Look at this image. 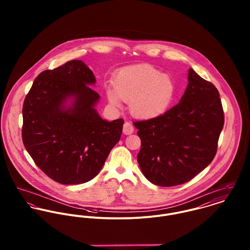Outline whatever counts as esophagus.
Returning <instances> with one entry per match:
<instances>
[{
	"mask_svg": "<svg viewBox=\"0 0 250 250\" xmlns=\"http://www.w3.org/2000/svg\"><path fill=\"white\" fill-rule=\"evenodd\" d=\"M134 132V127L131 123L129 122H125L123 125V133L125 135H131Z\"/></svg>",
	"mask_w": 250,
	"mask_h": 250,
	"instance_id": "obj_1",
	"label": "esophagus"
}]
</instances>
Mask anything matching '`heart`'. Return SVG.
<instances>
[{"mask_svg":"<svg viewBox=\"0 0 250 250\" xmlns=\"http://www.w3.org/2000/svg\"><path fill=\"white\" fill-rule=\"evenodd\" d=\"M113 89L107 88L108 102L120 105V99L129 103L131 113L140 119L155 118L167 111L175 95L173 79L149 66L123 68L113 80Z\"/></svg>","mask_w":250,"mask_h":250,"instance_id":"1","label":"heart"}]
</instances>
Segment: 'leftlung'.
<instances>
[{
  "label": "left lung",
  "instance_id": "8db88e82",
  "mask_svg": "<svg viewBox=\"0 0 250 250\" xmlns=\"http://www.w3.org/2000/svg\"><path fill=\"white\" fill-rule=\"evenodd\" d=\"M180 102L164 114L136 121L142 148L138 162L152 184L173 187L188 182L214 160L224 114L214 84L188 70Z\"/></svg>",
  "mask_w": 250,
  "mask_h": 250
}]
</instances>
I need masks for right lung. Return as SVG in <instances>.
Masks as SVG:
<instances>
[{
    "label": "right lung",
    "mask_w": 250,
    "mask_h": 250,
    "mask_svg": "<svg viewBox=\"0 0 250 250\" xmlns=\"http://www.w3.org/2000/svg\"><path fill=\"white\" fill-rule=\"evenodd\" d=\"M95 76L82 61L41 72L23 105L22 139L36 166L63 185L83 184L101 170L119 142L124 120L96 110Z\"/></svg>",
    "instance_id": "add662e5"
}]
</instances>
